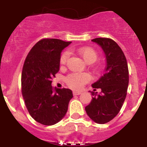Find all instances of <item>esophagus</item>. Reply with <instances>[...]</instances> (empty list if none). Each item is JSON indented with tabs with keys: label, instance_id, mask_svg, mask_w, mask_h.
I'll list each match as a JSON object with an SVG mask.
<instances>
[{
	"label": "esophagus",
	"instance_id": "34e87169",
	"mask_svg": "<svg viewBox=\"0 0 147 147\" xmlns=\"http://www.w3.org/2000/svg\"><path fill=\"white\" fill-rule=\"evenodd\" d=\"M81 92L80 91H73V94H74V96H77V95H80L81 94Z\"/></svg>",
	"mask_w": 147,
	"mask_h": 147
}]
</instances>
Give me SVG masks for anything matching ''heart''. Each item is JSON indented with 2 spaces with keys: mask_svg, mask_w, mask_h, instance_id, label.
Masks as SVG:
<instances>
[{
  "mask_svg": "<svg viewBox=\"0 0 147 147\" xmlns=\"http://www.w3.org/2000/svg\"><path fill=\"white\" fill-rule=\"evenodd\" d=\"M76 51L88 64L93 63L98 58V53L96 51L90 46L78 48L76 49ZM68 57L69 53L67 51H65L61 54L59 58V63L61 65L64 66L67 64ZM90 80V76L87 73H71L65 78V82L67 86L74 90L81 89Z\"/></svg>",
  "mask_w": 147,
  "mask_h": 147,
  "instance_id": "b5f03b06",
  "label": "heart"
}]
</instances>
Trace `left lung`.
<instances>
[{"instance_id":"8db88e82","label":"left lung","mask_w":147,"mask_h":147,"mask_svg":"<svg viewBox=\"0 0 147 147\" xmlns=\"http://www.w3.org/2000/svg\"><path fill=\"white\" fill-rule=\"evenodd\" d=\"M105 51L107 66L105 73L92 87L102 90L99 94L90 92L91 102L85 107L87 114L98 124L107 123L118 115L127 96L129 85V70L127 59L119 45L110 38L92 40Z\"/></svg>"}]
</instances>
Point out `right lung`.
<instances>
[{"label":"right lung","instance_id":"right-lung-1","mask_svg":"<svg viewBox=\"0 0 147 147\" xmlns=\"http://www.w3.org/2000/svg\"><path fill=\"white\" fill-rule=\"evenodd\" d=\"M71 42L44 38L31 49L23 64L22 95L30 115L43 125H53L64 117L73 93L67 88L51 86L59 71L62 51Z\"/></svg>","mask_w":147,"mask_h":147}]
</instances>
